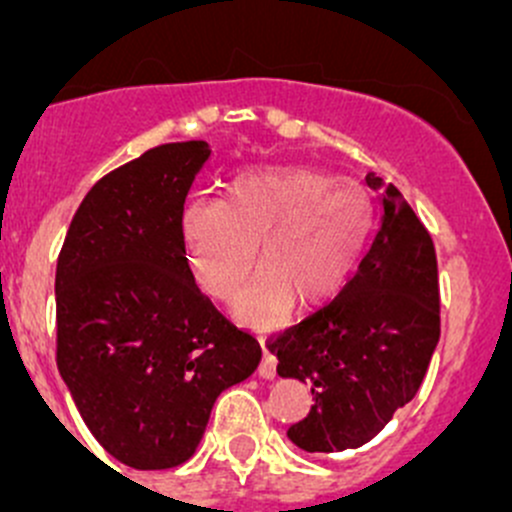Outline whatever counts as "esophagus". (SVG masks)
Wrapping results in <instances>:
<instances>
[{"instance_id":"obj_1","label":"esophagus","mask_w":512,"mask_h":512,"mask_svg":"<svg viewBox=\"0 0 512 512\" xmlns=\"http://www.w3.org/2000/svg\"><path fill=\"white\" fill-rule=\"evenodd\" d=\"M257 374H260L262 379H275V374H277V359L267 352L265 344H262V361H260V366H257Z\"/></svg>"}]
</instances>
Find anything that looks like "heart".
<instances>
[{
	"instance_id": "obj_1",
	"label": "heart",
	"mask_w": 512,
	"mask_h": 512,
	"mask_svg": "<svg viewBox=\"0 0 512 512\" xmlns=\"http://www.w3.org/2000/svg\"><path fill=\"white\" fill-rule=\"evenodd\" d=\"M374 205L352 180L309 168L237 175L227 200L200 195L183 210L188 267L203 292L235 297L252 265L262 275L235 302L240 322L270 329L287 317L292 294L322 304L349 282L371 235Z\"/></svg>"
}]
</instances>
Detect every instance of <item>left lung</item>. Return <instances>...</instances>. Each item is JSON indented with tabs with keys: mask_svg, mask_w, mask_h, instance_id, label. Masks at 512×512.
Listing matches in <instances>:
<instances>
[{
	"mask_svg": "<svg viewBox=\"0 0 512 512\" xmlns=\"http://www.w3.org/2000/svg\"><path fill=\"white\" fill-rule=\"evenodd\" d=\"M381 225L342 292L267 344L282 379L309 381L312 409L287 438L307 453L369 443L426 376L441 337L433 240L404 195L374 173Z\"/></svg>",
	"mask_w": 512,
	"mask_h": 512,
	"instance_id": "8db88e82",
	"label": "left lung"
}]
</instances>
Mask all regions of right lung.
<instances>
[{
  "label": "right lung",
  "mask_w": 512,
  "mask_h": 512,
  "mask_svg": "<svg viewBox=\"0 0 512 512\" xmlns=\"http://www.w3.org/2000/svg\"><path fill=\"white\" fill-rule=\"evenodd\" d=\"M210 158L165 143L86 193L56 262V366L94 438L123 466L188 461L215 399L260 364L252 334L195 285L183 205Z\"/></svg>",
  "instance_id": "add662e5"
}]
</instances>
